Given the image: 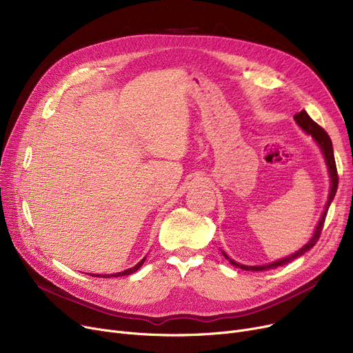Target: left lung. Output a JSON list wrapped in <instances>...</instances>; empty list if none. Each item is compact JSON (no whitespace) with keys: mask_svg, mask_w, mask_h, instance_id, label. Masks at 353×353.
Masks as SVG:
<instances>
[{"mask_svg":"<svg viewBox=\"0 0 353 353\" xmlns=\"http://www.w3.org/2000/svg\"><path fill=\"white\" fill-rule=\"evenodd\" d=\"M294 121L299 124V127L303 130V132H306L307 134H310L313 137V140L316 141L321 147V150L325 156V161H326V165H327V170H329V176H330V192H329V197H327V201H326V206H325V210L322 213V217L319 220V223L316 226V229H314V233L312 236V239L309 240V242L302 248L299 249L298 252H294L293 254L290 256H286L283 259H281V261H276L273 263H269V265H263V266H245V265H240L234 261H232V259L225 253L223 256L226 259H229V262L234 266V268H240L243 270H253V272H259V270H268V269H274V268H279V266H283V265H288L292 261H294L296 257H301L302 254H305L307 250H310L314 245H316V242L321 237V233H322V229H323V223H325V219H326V213H327V209L330 206V203L333 200V197H335L336 194V190H338V170H336V163H335V156H333V145H332V141H330V137L327 136V133L325 132V130L318 124L314 123L309 114L306 113L305 110H302L301 113L294 114Z\"/></svg>","mask_w":353,"mask_h":353,"instance_id":"left-lung-1","label":"left lung"}]
</instances>
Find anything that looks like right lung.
Wrapping results in <instances>:
<instances>
[{"label": "right lung", "mask_w": 353, "mask_h": 353, "mask_svg": "<svg viewBox=\"0 0 353 353\" xmlns=\"http://www.w3.org/2000/svg\"><path fill=\"white\" fill-rule=\"evenodd\" d=\"M144 261H145V257L144 259H141V261L134 266V268H130V269H127V270H124V272H119V273H113V274H91V276H94V277H119V276H127V274H132V273H134V272H137L140 268H141V265L144 263Z\"/></svg>", "instance_id": "add662e5"}]
</instances>
